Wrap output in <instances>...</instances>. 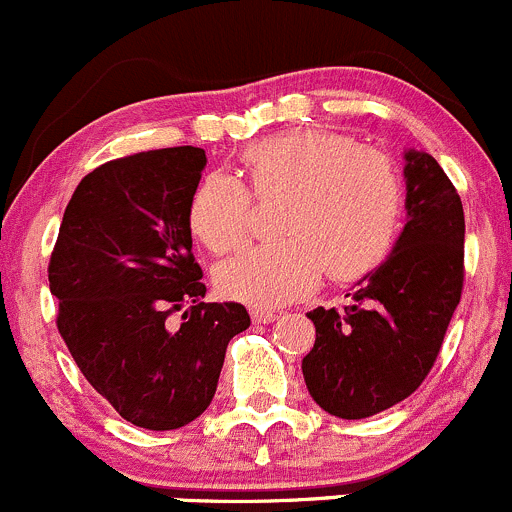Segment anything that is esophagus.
Segmentation results:
<instances>
[{"label":"esophagus","instance_id":"obj_1","mask_svg":"<svg viewBox=\"0 0 512 512\" xmlns=\"http://www.w3.org/2000/svg\"><path fill=\"white\" fill-rule=\"evenodd\" d=\"M278 318H281V315H278L276 310H258V308L251 310V320H254V323L268 325V323H276Z\"/></svg>","mask_w":512,"mask_h":512}]
</instances>
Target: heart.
Segmentation results:
<instances>
[{"label":"heart","instance_id":"1","mask_svg":"<svg viewBox=\"0 0 512 512\" xmlns=\"http://www.w3.org/2000/svg\"><path fill=\"white\" fill-rule=\"evenodd\" d=\"M258 197L288 194L278 229L286 239L241 251L217 268L221 295L251 308H281L335 278H360L392 251L402 226V179L392 160L350 135L318 128L258 140L241 152ZM189 229L214 254L249 236L244 182L212 172L194 187Z\"/></svg>","mask_w":512,"mask_h":512}]
</instances>
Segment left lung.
Listing matches in <instances>:
<instances>
[{
    "instance_id": "obj_1",
    "label": "left lung",
    "mask_w": 512,
    "mask_h": 512,
    "mask_svg": "<svg viewBox=\"0 0 512 512\" xmlns=\"http://www.w3.org/2000/svg\"><path fill=\"white\" fill-rule=\"evenodd\" d=\"M407 224L392 254L355 283L345 310L315 308L303 357L310 397L340 419L394 407L434 367L463 288V204L439 162L404 150Z\"/></svg>"
}]
</instances>
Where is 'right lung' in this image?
<instances>
[{"instance_id":"right-lung-1","label":"right lung","mask_w":512,"mask_h":512,"mask_svg":"<svg viewBox=\"0 0 512 512\" xmlns=\"http://www.w3.org/2000/svg\"><path fill=\"white\" fill-rule=\"evenodd\" d=\"M204 167L192 145L96 167L63 212L49 263L56 325L78 370L150 431L179 429L212 404L226 345L251 325L241 303H202L187 209Z\"/></svg>"}]
</instances>
